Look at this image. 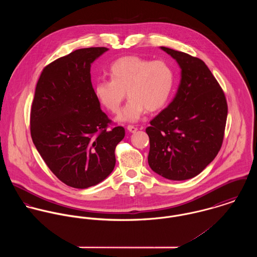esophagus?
Instances as JSON below:
<instances>
[{"instance_id": "34e87169", "label": "esophagus", "mask_w": 257, "mask_h": 257, "mask_svg": "<svg viewBox=\"0 0 257 257\" xmlns=\"http://www.w3.org/2000/svg\"><path fill=\"white\" fill-rule=\"evenodd\" d=\"M127 131L131 133H136L138 131V127H136L135 125H127Z\"/></svg>"}]
</instances>
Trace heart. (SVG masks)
<instances>
[{"label": "heart", "instance_id": "obj_1", "mask_svg": "<svg viewBox=\"0 0 257 257\" xmlns=\"http://www.w3.org/2000/svg\"><path fill=\"white\" fill-rule=\"evenodd\" d=\"M109 73L110 80L97 81L94 92L107 110L116 113L126 91L130 99L117 116L119 121L135 122L147 110L163 109L175 88V70L164 60L123 56L110 64Z\"/></svg>", "mask_w": 257, "mask_h": 257}]
</instances>
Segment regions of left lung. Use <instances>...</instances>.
Returning <instances> with one entry per match:
<instances>
[{
	"label": "left lung",
	"instance_id": "1",
	"mask_svg": "<svg viewBox=\"0 0 257 257\" xmlns=\"http://www.w3.org/2000/svg\"><path fill=\"white\" fill-rule=\"evenodd\" d=\"M181 69L177 93L147 128L148 164L158 175L175 181L200 174L220 151L227 115L221 88L205 62L164 46Z\"/></svg>",
	"mask_w": 257,
	"mask_h": 257
}]
</instances>
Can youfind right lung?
<instances>
[{
  "mask_svg": "<svg viewBox=\"0 0 257 257\" xmlns=\"http://www.w3.org/2000/svg\"><path fill=\"white\" fill-rule=\"evenodd\" d=\"M106 47L77 49L48 64L37 81L31 135L40 156L63 183L85 189L105 180L114 168L124 128L108 130L91 82V64Z\"/></svg>",
  "mask_w": 257,
  "mask_h": 257,
  "instance_id": "obj_1",
  "label": "right lung"
}]
</instances>
